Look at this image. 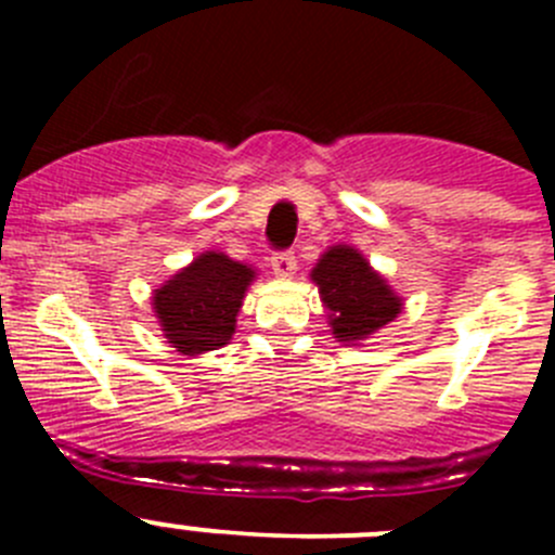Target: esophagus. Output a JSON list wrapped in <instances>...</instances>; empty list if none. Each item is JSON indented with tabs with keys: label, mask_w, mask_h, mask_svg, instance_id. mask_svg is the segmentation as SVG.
<instances>
[{
	"label": "esophagus",
	"mask_w": 555,
	"mask_h": 555,
	"mask_svg": "<svg viewBox=\"0 0 555 555\" xmlns=\"http://www.w3.org/2000/svg\"><path fill=\"white\" fill-rule=\"evenodd\" d=\"M271 268H273V273H276V276L287 279V276H293L295 268H298V260H295V255H293V251H289V249L273 251Z\"/></svg>",
	"instance_id": "1"
}]
</instances>
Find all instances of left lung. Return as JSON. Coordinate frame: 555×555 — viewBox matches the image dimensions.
Wrapping results in <instances>:
<instances>
[{
	"mask_svg": "<svg viewBox=\"0 0 555 555\" xmlns=\"http://www.w3.org/2000/svg\"><path fill=\"white\" fill-rule=\"evenodd\" d=\"M311 279L317 282L322 304L330 309L333 335L340 344L367 338L402 309L389 284L351 246H333L324 251Z\"/></svg>",
	"mask_w": 555,
	"mask_h": 555,
	"instance_id": "obj_1",
	"label": "left lung"
}]
</instances>
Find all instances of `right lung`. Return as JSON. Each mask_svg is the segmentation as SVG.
<instances>
[{
	"mask_svg": "<svg viewBox=\"0 0 555 555\" xmlns=\"http://www.w3.org/2000/svg\"><path fill=\"white\" fill-rule=\"evenodd\" d=\"M255 271L220 251L195 257L155 289V313L169 344L182 354L220 349L236 330V313Z\"/></svg>",
	"mask_w": 555,
	"mask_h": 555,
	"instance_id": "1",
	"label": "right lung"
}]
</instances>
